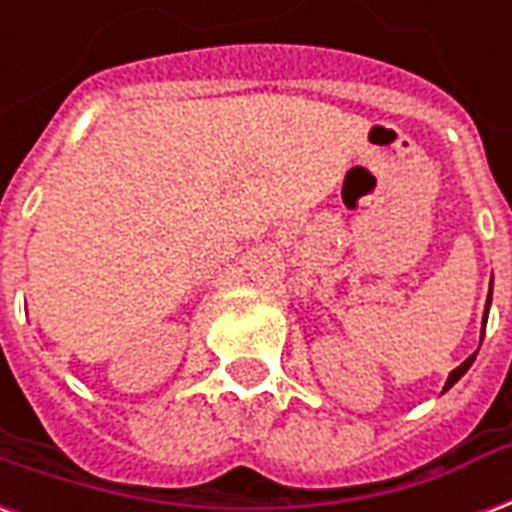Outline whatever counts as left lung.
Returning <instances> with one entry per match:
<instances>
[{
	"label": "left lung",
	"mask_w": 512,
	"mask_h": 512,
	"mask_svg": "<svg viewBox=\"0 0 512 512\" xmlns=\"http://www.w3.org/2000/svg\"><path fill=\"white\" fill-rule=\"evenodd\" d=\"M488 306H491V293H488V301H486V317H483V333H486ZM483 333H480V342H483ZM475 355H478V352H472V355H469L467 361L461 363V366H456V369H453V372H450L448 382H445V388H442V391H448V388H453V385H456V382L461 380V377H464V374H467V369H469V366H472V361H475Z\"/></svg>",
	"instance_id": "8db88e82"
}]
</instances>
